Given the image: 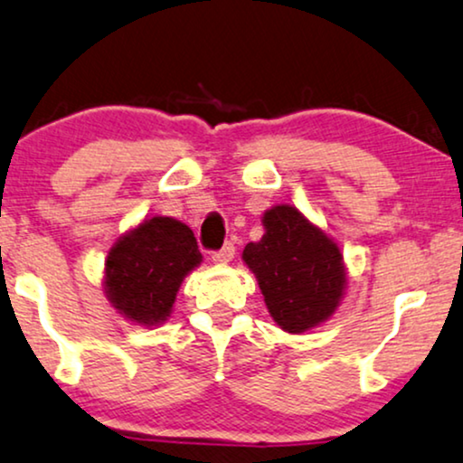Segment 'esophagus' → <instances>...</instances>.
<instances>
[{"mask_svg":"<svg viewBox=\"0 0 463 463\" xmlns=\"http://www.w3.org/2000/svg\"><path fill=\"white\" fill-rule=\"evenodd\" d=\"M233 255H236V246H233L232 242H227L223 249L214 250L213 253V261L214 263H230L233 260Z\"/></svg>","mask_w":463,"mask_h":463,"instance_id":"obj_1","label":"esophagus"}]
</instances>
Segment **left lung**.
Segmentation results:
<instances>
[{"mask_svg": "<svg viewBox=\"0 0 463 463\" xmlns=\"http://www.w3.org/2000/svg\"><path fill=\"white\" fill-rule=\"evenodd\" d=\"M261 223L266 233L244 246L242 260L260 283L269 317L289 334L321 326L346 289L338 244L289 203L266 210Z\"/></svg>", "mask_w": 463, "mask_h": 463, "instance_id": "obj_1", "label": "left lung"}]
</instances>
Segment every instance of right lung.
<instances>
[{"mask_svg": "<svg viewBox=\"0 0 463 463\" xmlns=\"http://www.w3.org/2000/svg\"><path fill=\"white\" fill-rule=\"evenodd\" d=\"M200 263L202 253L187 225L172 217L144 219L106 257V298L128 321L159 326L172 315L183 279Z\"/></svg>", "mask_w": 463, "mask_h": 463, "instance_id": "add662e5", "label": "right lung"}]
</instances>
